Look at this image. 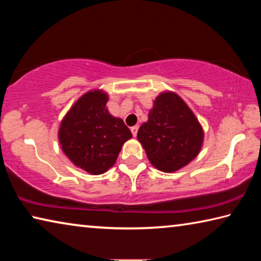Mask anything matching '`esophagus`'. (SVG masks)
<instances>
[{"mask_svg": "<svg viewBox=\"0 0 261 261\" xmlns=\"http://www.w3.org/2000/svg\"><path fill=\"white\" fill-rule=\"evenodd\" d=\"M138 129H139V126H138V125H135V126H132V127H131L132 136H134V137H136V136H137V132H138Z\"/></svg>", "mask_w": 261, "mask_h": 261, "instance_id": "obj_1", "label": "esophagus"}]
</instances>
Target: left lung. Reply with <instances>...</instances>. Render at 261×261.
I'll list each match as a JSON object with an SVG mask.
<instances>
[{"label": "left lung", "mask_w": 261, "mask_h": 261, "mask_svg": "<svg viewBox=\"0 0 261 261\" xmlns=\"http://www.w3.org/2000/svg\"><path fill=\"white\" fill-rule=\"evenodd\" d=\"M137 138L154 167L173 173L198 155L204 131L180 96L163 92L154 101L148 121L141 124Z\"/></svg>", "instance_id": "1"}]
</instances>
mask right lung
Returning <instances> with one entry per match:
<instances>
[{"instance_id": "1", "label": "right lung", "mask_w": 261, "mask_h": 261, "mask_svg": "<svg viewBox=\"0 0 261 261\" xmlns=\"http://www.w3.org/2000/svg\"><path fill=\"white\" fill-rule=\"evenodd\" d=\"M107 101L102 91L87 92L65 115L59 130L62 151L92 175L113 167L123 144L132 137L124 122L109 114Z\"/></svg>"}]
</instances>
